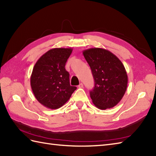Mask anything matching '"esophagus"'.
<instances>
[{
    "instance_id": "34e87169",
    "label": "esophagus",
    "mask_w": 156,
    "mask_h": 156,
    "mask_svg": "<svg viewBox=\"0 0 156 156\" xmlns=\"http://www.w3.org/2000/svg\"><path fill=\"white\" fill-rule=\"evenodd\" d=\"M78 87L79 88H83V83H80L78 85Z\"/></svg>"
}]
</instances>
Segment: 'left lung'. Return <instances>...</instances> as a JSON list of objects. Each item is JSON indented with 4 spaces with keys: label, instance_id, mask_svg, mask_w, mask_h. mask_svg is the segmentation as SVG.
I'll return each mask as SVG.
<instances>
[{
    "label": "left lung",
    "instance_id": "1",
    "mask_svg": "<svg viewBox=\"0 0 156 156\" xmlns=\"http://www.w3.org/2000/svg\"><path fill=\"white\" fill-rule=\"evenodd\" d=\"M91 69L95 81L90 91L92 102L98 108H112L125 94L127 87V75L125 67L112 52L101 48H91L83 51Z\"/></svg>",
    "mask_w": 156,
    "mask_h": 156
}]
</instances>
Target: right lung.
<instances>
[{
  "label": "right lung",
  "instance_id": "right-lung-1",
  "mask_svg": "<svg viewBox=\"0 0 156 156\" xmlns=\"http://www.w3.org/2000/svg\"><path fill=\"white\" fill-rule=\"evenodd\" d=\"M71 48H55L43 55L34 65L30 76L33 94L41 105L51 109L63 106L77 87L71 86L65 68Z\"/></svg>",
  "mask_w": 156,
  "mask_h": 156
}]
</instances>
